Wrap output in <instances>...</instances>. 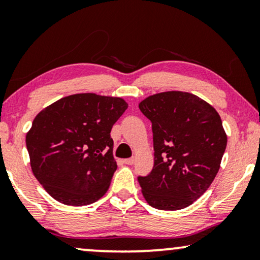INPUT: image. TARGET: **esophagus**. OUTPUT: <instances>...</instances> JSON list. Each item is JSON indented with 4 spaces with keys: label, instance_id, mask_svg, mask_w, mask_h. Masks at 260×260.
I'll return each instance as SVG.
<instances>
[{
    "label": "esophagus",
    "instance_id": "34e87169",
    "mask_svg": "<svg viewBox=\"0 0 260 260\" xmlns=\"http://www.w3.org/2000/svg\"><path fill=\"white\" fill-rule=\"evenodd\" d=\"M124 163H125V165H129V166H131V165H134L135 163V158L134 157H131V158H125L123 161Z\"/></svg>",
    "mask_w": 260,
    "mask_h": 260
}]
</instances>
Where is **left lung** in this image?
Here are the masks:
<instances>
[{"mask_svg": "<svg viewBox=\"0 0 260 260\" xmlns=\"http://www.w3.org/2000/svg\"><path fill=\"white\" fill-rule=\"evenodd\" d=\"M151 122L154 168L138 176L145 200L162 211L186 208L219 172L227 136L219 113L197 95L169 91L140 103Z\"/></svg>", "mask_w": 260, "mask_h": 260, "instance_id": "left-lung-1", "label": "left lung"}]
</instances>
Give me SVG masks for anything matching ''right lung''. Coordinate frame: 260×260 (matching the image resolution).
I'll return each instance as SVG.
<instances>
[{
    "label": "right lung",
    "mask_w": 260,
    "mask_h": 260,
    "mask_svg": "<svg viewBox=\"0 0 260 260\" xmlns=\"http://www.w3.org/2000/svg\"><path fill=\"white\" fill-rule=\"evenodd\" d=\"M126 109L122 98L79 93L35 117L27 150L33 174L52 198L86 206L106 193L117 169L110 133Z\"/></svg>",
    "instance_id": "right-lung-1"
}]
</instances>
